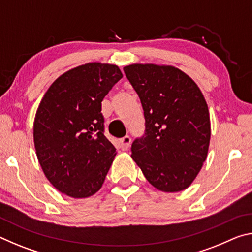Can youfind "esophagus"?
<instances>
[{
	"mask_svg": "<svg viewBox=\"0 0 252 252\" xmlns=\"http://www.w3.org/2000/svg\"><path fill=\"white\" fill-rule=\"evenodd\" d=\"M120 144H121L122 150H127V149H129L130 146H131V138H130V136L129 135L123 136L122 139H120Z\"/></svg>",
	"mask_w": 252,
	"mask_h": 252,
	"instance_id": "esophagus-1",
	"label": "esophagus"
}]
</instances>
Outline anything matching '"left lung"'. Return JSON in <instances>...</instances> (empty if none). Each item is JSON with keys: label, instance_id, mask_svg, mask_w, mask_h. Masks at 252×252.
I'll list each match as a JSON object with an SVG mask.
<instances>
[{"label": "left lung", "instance_id": "left-lung-1", "mask_svg": "<svg viewBox=\"0 0 252 252\" xmlns=\"http://www.w3.org/2000/svg\"><path fill=\"white\" fill-rule=\"evenodd\" d=\"M144 111L146 132L132 143V159L158 190L179 192L207 159L211 126L207 102L194 81L171 65L123 67Z\"/></svg>", "mask_w": 252, "mask_h": 252}]
</instances>
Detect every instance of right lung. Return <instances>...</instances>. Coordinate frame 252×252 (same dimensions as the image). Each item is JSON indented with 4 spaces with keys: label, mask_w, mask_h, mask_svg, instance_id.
Listing matches in <instances>:
<instances>
[{
    "label": "right lung",
    "mask_w": 252,
    "mask_h": 252,
    "mask_svg": "<svg viewBox=\"0 0 252 252\" xmlns=\"http://www.w3.org/2000/svg\"><path fill=\"white\" fill-rule=\"evenodd\" d=\"M122 78L117 65L92 62L51 84L33 126L36 157L60 192L88 198L101 189L117 155L104 135L101 102Z\"/></svg>",
    "instance_id": "add662e5"
}]
</instances>
